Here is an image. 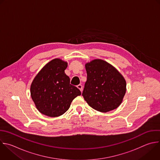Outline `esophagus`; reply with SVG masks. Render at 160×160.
Listing matches in <instances>:
<instances>
[{
	"instance_id": "obj_1",
	"label": "esophagus",
	"mask_w": 160,
	"mask_h": 160,
	"mask_svg": "<svg viewBox=\"0 0 160 160\" xmlns=\"http://www.w3.org/2000/svg\"><path fill=\"white\" fill-rule=\"evenodd\" d=\"M77 88L81 91V92H82V90H83V87H82V85H77Z\"/></svg>"
}]
</instances>
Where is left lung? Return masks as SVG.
I'll use <instances>...</instances> for the list:
<instances>
[{
	"label": "left lung",
	"mask_w": 160,
	"mask_h": 160,
	"mask_svg": "<svg viewBox=\"0 0 160 160\" xmlns=\"http://www.w3.org/2000/svg\"><path fill=\"white\" fill-rule=\"evenodd\" d=\"M87 74L82 95L93 109L107 112L117 109L126 92V82L112 65L95 59L85 65Z\"/></svg>",
	"instance_id": "obj_1"
}]
</instances>
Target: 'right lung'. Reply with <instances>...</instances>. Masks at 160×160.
Segmentation results:
<instances>
[{"label":"right lung","mask_w":160,"mask_h":160,"mask_svg":"<svg viewBox=\"0 0 160 160\" xmlns=\"http://www.w3.org/2000/svg\"><path fill=\"white\" fill-rule=\"evenodd\" d=\"M68 63L55 58L46 64L31 85V96L41 114L55 118L63 115L73 100L81 95L80 90L70 83L65 70Z\"/></svg>","instance_id":"obj_1"}]
</instances>
